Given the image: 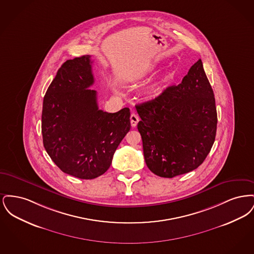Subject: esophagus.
Masks as SVG:
<instances>
[{
  "label": "esophagus",
  "instance_id": "esophagus-1",
  "mask_svg": "<svg viewBox=\"0 0 254 254\" xmlns=\"http://www.w3.org/2000/svg\"><path fill=\"white\" fill-rule=\"evenodd\" d=\"M138 122H139V117H138V115H136L135 113H132V114L130 115V124H131V127H135L137 126Z\"/></svg>",
  "mask_w": 254,
  "mask_h": 254
}]
</instances>
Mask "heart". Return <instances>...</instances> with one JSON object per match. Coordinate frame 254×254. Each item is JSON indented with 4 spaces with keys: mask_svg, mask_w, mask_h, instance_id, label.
<instances>
[{
    "mask_svg": "<svg viewBox=\"0 0 254 254\" xmlns=\"http://www.w3.org/2000/svg\"><path fill=\"white\" fill-rule=\"evenodd\" d=\"M172 78H173V73H168L163 79H161L159 82H157L155 85L151 87V89H150V94L153 95V96L159 94V93L164 89L165 85H166L169 81H170Z\"/></svg>",
    "mask_w": 254,
    "mask_h": 254,
    "instance_id": "1",
    "label": "heart"
}]
</instances>
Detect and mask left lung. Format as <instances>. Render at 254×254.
<instances>
[{"mask_svg": "<svg viewBox=\"0 0 254 254\" xmlns=\"http://www.w3.org/2000/svg\"><path fill=\"white\" fill-rule=\"evenodd\" d=\"M147 168L172 178L197 169L215 141L217 112L201 59L154 100L136 106Z\"/></svg>", "mask_w": 254, "mask_h": 254, "instance_id": "1", "label": "left lung"}]
</instances>
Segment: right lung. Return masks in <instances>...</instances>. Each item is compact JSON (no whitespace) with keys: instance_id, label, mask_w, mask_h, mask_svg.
Segmentation results:
<instances>
[{"instance_id":"1","label":"right lung","mask_w":254,"mask_h":254,"mask_svg":"<svg viewBox=\"0 0 254 254\" xmlns=\"http://www.w3.org/2000/svg\"><path fill=\"white\" fill-rule=\"evenodd\" d=\"M90 55L64 62L44 97V146L59 169L94 179L109 169L113 154L130 129L128 108L109 113L98 108Z\"/></svg>"}]
</instances>
